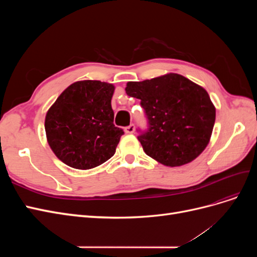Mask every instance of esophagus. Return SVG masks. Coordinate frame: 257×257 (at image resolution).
I'll use <instances>...</instances> for the list:
<instances>
[{
	"instance_id": "obj_1",
	"label": "esophagus",
	"mask_w": 257,
	"mask_h": 257,
	"mask_svg": "<svg viewBox=\"0 0 257 257\" xmlns=\"http://www.w3.org/2000/svg\"><path fill=\"white\" fill-rule=\"evenodd\" d=\"M124 132H125L126 134L134 133V132H135V125H134V124H130L128 126H126L125 128H124Z\"/></svg>"
}]
</instances>
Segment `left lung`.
I'll list each match as a JSON object with an SVG mask.
<instances>
[{
    "instance_id": "obj_1",
    "label": "left lung",
    "mask_w": 257,
    "mask_h": 257,
    "mask_svg": "<svg viewBox=\"0 0 257 257\" xmlns=\"http://www.w3.org/2000/svg\"><path fill=\"white\" fill-rule=\"evenodd\" d=\"M125 91L141 99L147 115L148 130L137 137L147 155L176 167L188 164L205 150L212 134L215 107L203 87L169 73L130 81Z\"/></svg>"
}]
</instances>
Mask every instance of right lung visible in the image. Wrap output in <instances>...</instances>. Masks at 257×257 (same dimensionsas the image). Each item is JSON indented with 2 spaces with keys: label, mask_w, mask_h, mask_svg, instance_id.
<instances>
[{
  "label": "right lung",
  "mask_w": 257,
  "mask_h": 257,
  "mask_svg": "<svg viewBox=\"0 0 257 257\" xmlns=\"http://www.w3.org/2000/svg\"><path fill=\"white\" fill-rule=\"evenodd\" d=\"M114 87L99 80L72 83L49 108L45 119L47 142L64 164L91 169L115 152L122 128L113 124Z\"/></svg>",
  "instance_id": "right-lung-1"
}]
</instances>
